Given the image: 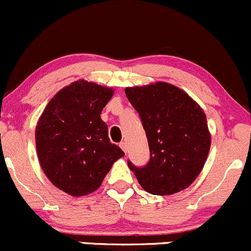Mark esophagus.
I'll list each match as a JSON object with an SVG mask.
<instances>
[{"label":"esophagus","instance_id":"esophagus-1","mask_svg":"<svg viewBox=\"0 0 251 251\" xmlns=\"http://www.w3.org/2000/svg\"><path fill=\"white\" fill-rule=\"evenodd\" d=\"M120 147L122 148V151H125V153H126V149H128V146H126V142H121L120 143Z\"/></svg>","mask_w":251,"mask_h":251}]
</instances>
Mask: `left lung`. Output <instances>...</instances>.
<instances>
[{
	"label": "left lung",
	"instance_id": "obj_1",
	"mask_svg": "<svg viewBox=\"0 0 251 251\" xmlns=\"http://www.w3.org/2000/svg\"><path fill=\"white\" fill-rule=\"evenodd\" d=\"M147 135L151 157L137 167L128 160L143 190L168 196L185 190L199 176L210 151L206 115L186 92L167 83L126 88Z\"/></svg>",
	"mask_w": 251,
	"mask_h": 251
}]
</instances>
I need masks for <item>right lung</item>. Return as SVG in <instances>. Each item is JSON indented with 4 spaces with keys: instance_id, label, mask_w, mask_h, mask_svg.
<instances>
[{
    "instance_id": "right-lung-1",
    "label": "right lung",
    "mask_w": 251,
    "mask_h": 251,
    "mask_svg": "<svg viewBox=\"0 0 251 251\" xmlns=\"http://www.w3.org/2000/svg\"><path fill=\"white\" fill-rule=\"evenodd\" d=\"M114 91L78 80L58 92L39 118L35 142L42 171L70 196L94 192L112 163L125 155L110 142L100 118Z\"/></svg>"
}]
</instances>
